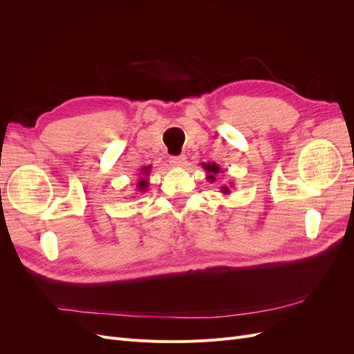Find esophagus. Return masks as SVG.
<instances>
[{"instance_id":"esophagus-1","label":"esophagus","mask_w":354,"mask_h":354,"mask_svg":"<svg viewBox=\"0 0 354 354\" xmlns=\"http://www.w3.org/2000/svg\"><path fill=\"white\" fill-rule=\"evenodd\" d=\"M186 162V156L185 155H180V156H171L169 158V164L171 167H183Z\"/></svg>"}]
</instances>
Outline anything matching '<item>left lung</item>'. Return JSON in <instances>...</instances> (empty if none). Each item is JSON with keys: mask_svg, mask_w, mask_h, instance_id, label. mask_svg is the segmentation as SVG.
I'll return each instance as SVG.
<instances>
[{"mask_svg": "<svg viewBox=\"0 0 354 354\" xmlns=\"http://www.w3.org/2000/svg\"><path fill=\"white\" fill-rule=\"evenodd\" d=\"M202 168L207 171V180H211V183L212 181H216V176L218 174V173H221V168L216 164V162H208V164H202ZM221 194L223 195H229L230 194V189L227 187V186H221Z\"/></svg>", "mask_w": 354, "mask_h": 354, "instance_id": "8db88e82", "label": "left lung"}]
</instances>
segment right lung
<instances>
[{"label": "right lung", "instance_id": "add662e5", "mask_svg": "<svg viewBox=\"0 0 354 354\" xmlns=\"http://www.w3.org/2000/svg\"><path fill=\"white\" fill-rule=\"evenodd\" d=\"M149 173H151V165L142 168V174H138V176H140V178H138L137 187H136L137 192H145V189H147V185H149L147 176H149Z\"/></svg>", "mask_w": 354, "mask_h": 354}]
</instances>
